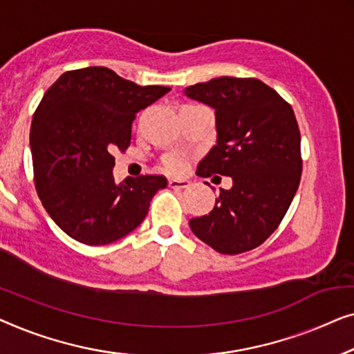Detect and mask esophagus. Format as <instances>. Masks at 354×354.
I'll list each match as a JSON object with an SVG mask.
<instances>
[{
  "mask_svg": "<svg viewBox=\"0 0 354 354\" xmlns=\"http://www.w3.org/2000/svg\"><path fill=\"white\" fill-rule=\"evenodd\" d=\"M168 186L170 187H173V189H186V187H189L191 186V183L187 181V179H170V181H168Z\"/></svg>",
  "mask_w": 354,
  "mask_h": 354,
  "instance_id": "obj_1",
  "label": "esophagus"
}]
</instances>
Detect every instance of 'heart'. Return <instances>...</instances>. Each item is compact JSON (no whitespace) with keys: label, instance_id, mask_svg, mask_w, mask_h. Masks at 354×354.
Listing matches in <instances>:
<instances>
[{"label":"heart","instance_id":"b5f03b06","mask_svg":"<svg viewBox=\"0 0 354 354\" xmlns=\"http://www.w3.org/2000/svg\"><path fill=\"white\" fill-rule=\"evenodd\" d=\"M163 167H165L167 171L179 173L186 168V162H184V158L181 156H178V153H171V156H167L163 158Z\"/></svg>","mask_w":354,"mask_h":354}]
</instances>
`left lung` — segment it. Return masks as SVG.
<instances>
[{
    "mask_svg": "<svg viewBox=\"0 0 354 354\" xmlns=\"http://www.w3.org/2000/svg\"><path fill=\"white\" fill-rule=\"evenodd\" d=\"M184 93L216 115V144L197 175L232 178L231 189H220L215 208L189 226L225 255L253 250L281 225L300 184L301 138L293 109L257 78L220 77Z\"/></svg>",
    "mask_w": 354,
    "mask_h": 354,
    "instance_id": "obj_1",
    "label": "left lung"
}]
</instances>
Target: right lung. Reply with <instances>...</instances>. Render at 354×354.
<instances>
[{
	"label": "right lung",
	"instance_id": "add662e5",
	"mask_svg": "<svg viewBox=\"0 0 354 354\" xmlns=\"http://www.w3.org/2000/svg\"><path fill=\"white\" fill-rule=\"evenodd\" d=\"M168 91L139 86L107 67H86L62 73L44 93L30 129L33 181L43 207L67 236L106 245L146 218L167 178L141 175L117 186L112 153L127 151L136 113Z\"/></svg>",
	"mask_w": 354,
	"mask_h": 354
}]
</instances>
